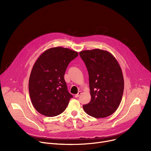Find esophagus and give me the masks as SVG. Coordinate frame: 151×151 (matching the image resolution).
<instances>
[{"mask_svg":"<svg viewBox=\"0 0 151 151\" xmlns=\"http://www.w3.org/2000/svg\"><path fill=\"white\" fill-rule=\"evenodd\" d=\"M81 93H82V92H81V91H79V92H78V93L75 95V97H76V98H77V97H80V95L81 94Z\"/></svg>","mask_w":151,"mask_h":151,"instance_id":"34e87169","label":"esophagus"}]
</instances>
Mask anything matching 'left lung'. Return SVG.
I'll return each mask as SVG.
<instances>
[{
	"mask_svg": "<svg viewBox=\"0 0 151 151\" xmlns=\"http://www.w3.org/2000/svg\"><path fill=\"white\" fill-rule=\"evenodd\" d=\"M89 73L91 101L84 111L96 118L113 114L119 106L124 88L121 68L112 54L94 49L80 52Z\"/></svg>",
	"mask_w": 151,
	"mask_h": 151,
	"instance_id": "obj_1",
	"label": "left lung"
}]
</instances>
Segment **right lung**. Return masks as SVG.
I'll list each match as a JSON object with an SVG mask.
<instances>
[{
    "mask_svg": "<svg viewBox=\"0 0 151 151\" xmlns=\"http://www.w3.org/2000/svg\"><path fill=\"white\" fill-rule=\"evenodd\" d=\"M78 55L76 51L59 46L46 50L37 59L30 75L29 91L39 113L54 117L64 111L73 97L67 91L64 75Z\"/></svg>",
    "mask_w": 151,
    "mask_h": 151,
    "instance_id": "right-lung-1",
    "label": "right lung"
}]
</instances>
